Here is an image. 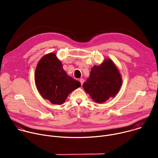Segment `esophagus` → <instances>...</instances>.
I'll use <instances>...</instances> for the list:
<instances>
[{
    "instance_id": "34e87169",
    "label": "esophagus",
    "mask_w": 158,
    "mask_h": 158,
    "mask_svg": "<svg viewBox=\"0 0 158 158\" xmlns=\"http://www.w3.org/2000/svg\"><path fill=\"white\" fill-rule=\"evenodd\" d=\"M84 82V80L83 79H80V82H81V85H82V84H83Z\"/></svg>"
}]
</instances>
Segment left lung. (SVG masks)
Instances as JSON below:
<instances>
[{"label": "left lung", "instance_id": "1", "mask_svg": "<svg viewBox=\"0 0 158 158\" xmlns=\"http://www.w3.org/2000/svg\"><path fill=\"white\" fill-rule=\"evenodd\" d=\"M122 79L115 64L106 59L99 65H94L82 87L85 91L98 103L114 98L119 92Z\"/></svg>", "mask_w": 158, "mask_h": 158}]
</instances>
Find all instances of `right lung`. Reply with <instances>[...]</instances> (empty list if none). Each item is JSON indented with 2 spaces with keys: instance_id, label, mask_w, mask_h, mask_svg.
Returning <instances> with one entry per match:
<instances>
[{
  "instance_id": "add662e5",
  "label": "right lung",
  "mask_w": 158,
  "mask_h": 158,
  "mask_svg": "<svg viewBox=\"0 0 158 158\" xmlns=\"http://www.w3.org/2000/svg\"><path fill=\"white\" fill-rule=\"evenodd\" d=\"M35 83L42 97L57 105L62 104L68 95L81 85L67 74L55 53L40 59L35 69Z\"/></svg>"
}]
</instances>
